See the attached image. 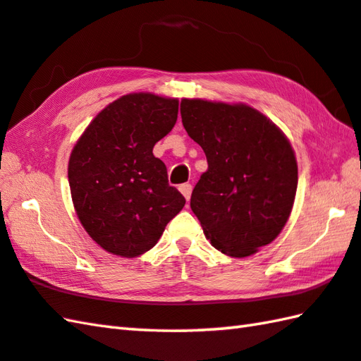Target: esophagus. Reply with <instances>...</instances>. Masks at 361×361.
Wrapping results in <instances>:
<instances>
[{"label": "esophagus", "instance_id": "34e87169", "mask_svg": "<svg viewBox=\"0 0 361 361\" xmlns=\"http://www.w3.org/2000/svg\"><path fill=\"white\" fill-rule=\"evenodd\" d=\"M192 185L190 183H182V185H179V192L183 195V198H185L187 201L190 200V196H192Z\"/></svg>", "mask_w": 361, "mask_h": 361}]
</instances>
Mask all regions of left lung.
<instances>
[{
	"label": "left lung",
	"instance_id": "obj_1",
	"mask_svg": "<svg viewBox=\"0 0 361 361\" xmlns=\"http://www.w3.org/2000/svg\"><path fill=\"white\" fill-rule=\"evenodd\" d=\"M180 116L207 159L190 200L204 235L226 256L255 255L294 206L298 171L288 137L247 104L182 99Z\"/></svg>",
	"mask_w": 361,
	"mask_h": 361
}]
</instances>
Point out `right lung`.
Instances as JSON below:
<instances>
[{
    "label": "right lung",
    "mask_w": 361,
    "mask_h": 361,
    "mask_svg": "<svg viewBox=\"0 0 361 361\" xmlns=\"http://www.w3.org/2000/svg\"><path fill=\"white\" fill-rule=\"evenodd\" d=\"M179 100L126 94L106 105L71 152L67 176L81 226L99 247L121 257L151 250L185 206L168 183L155 142L171 132Z\"/></svg>",
    "instance_id": "obj_1"
}]
</instances>
